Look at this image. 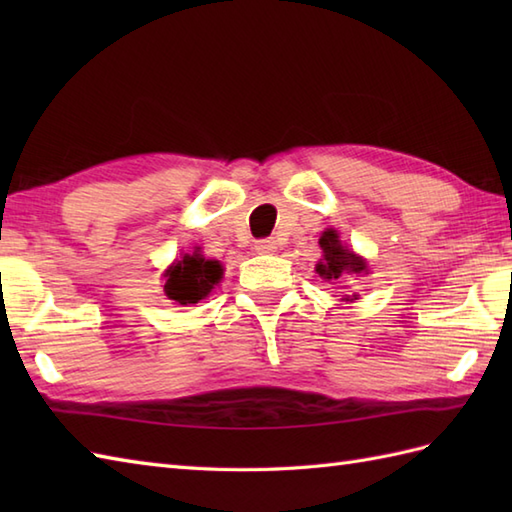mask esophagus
<instances>
[{"instance_id":"esophagus-1","label":"esophagus","mask_w":512,"mask_h":512,"mask_svg":"<svg viewBox=\"0 0 512 512\" xmlns=\"http://www.w3.org/2000/svg\"><path fill=\"white\" fill-rule=\"evenodd\" d=\"M277 248V242L275 239H259V242H255V250L259 255H266V253H275Z\"/></svg>"}]
</instances>
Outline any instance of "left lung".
Listing matches in <instances>:
<instances>
[{
  "label": "left lung",
  "mask_w": 512,
  "mask_h": 512,
  "mask_svg": "<svg viewBox=\"0 0 512 512\" xmlns=\"http://www.w3.org/2000/svg\"><path fill=\"white\" fill-rule=\"evenodd\" d=\"M319 244L323 248V262L317 264V273L323 279H341V275H356L361 277L365 273V262L361 257H356L350 248L341 244L339 235L336 231H325L319 239ZM356 299V295H354Z\"/></svg>",
  "instance_id": "1"
}]
</instances>
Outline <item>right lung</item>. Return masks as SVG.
<instances>
[{"mask_svg":"<svg viewBox=\"0 0 512 512\" xmlns=\"http://www.w3.org/2000/svg\"><path fill=\"white\" fill-rule=\"evenodd\" d=\"M167 297L180 306L198 303L209 295L211 288L222 279V264L215 259H204L202 255H184L178 264L167 270Z\"/></svg>","mask_w":512,"mask_h":512,"instance_id":"obj_1","label":"right lung"}]
</instances>
